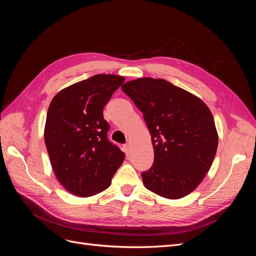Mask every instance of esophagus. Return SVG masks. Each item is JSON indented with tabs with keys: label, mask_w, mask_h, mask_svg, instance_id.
I'll use <instances>...</instances> for the list:
<instances>
[{
	"label": "esophagus",
	"mask_w": 256,
	"mask_h": 256,
	"mask_svg": "<svg viewBox=\"0 0 256 256\" xmlns=\"http://www.w3.org/2000/svg\"><path fill=\"white\" fill-rule=\"evenodd\" d=\"M122 150H124V152H125L126 154H129V152H130V145L129 144H125V145L122 146Z\"/></svg>",
	"instance_id": "esophagus-1"
}]
</instances>
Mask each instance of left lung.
Instances as JSON below:
<instances>
[{
  "instance_id": "1",
  "label": "left lung",
  "mask_w": 256,
  "mask_h": 256,
  "mask_svg": "<svg viewBox=\"0 0 256 256\" xmlns=\"http://www.w3.org/2000/svg\"><path fill=\"white\" fill-rule=\"evenodd\" d=\"M122 90L143 113L152 136L154 158L142 173L145 187L172 200L189 194L209 171L218 147L210 110L164 79L141 78Z\"/></svg>"
}]
</instances>
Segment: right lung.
I'll use <instances>...</instances> for the list:
<instances>
[{
	"label": "right lung",
	"instance_id": "1",
	"mask_svg": "<svg viewBox=\"0 0 256 256\" xmlns=\"http://www.w3.org/2000/svg\"><path fill=\"white\" fill-rule=\"evenodd\" d=\"M125 81L115 74H96L54 96L44 127L51 166L65 189L78 196L106 190L125 154L108 138L110 125L104 106Z\"/></svg>",
	"mask_w": 256,
	"mask_h": 256
}]
</instances>
